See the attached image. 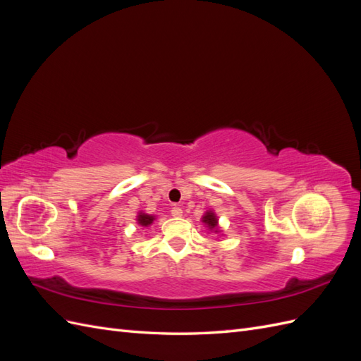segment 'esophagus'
<instances>
[{
  "instance_id": "obj_1",
  "label": "esophagus",
  "mask_w": 361,
  "mask_h": 361,
  "mask_svg": "<svg viewBox=\"0 0 361 361\" xmlns=\"http://www.w3.org/2000/svg\"><path fill=\"white\" fill-rule=\"evenodd\" d=\"M182 207H179V206H174V207H171V215L173 216H176V218H179V216H182Z\"/></svg>"
}]
</instances>
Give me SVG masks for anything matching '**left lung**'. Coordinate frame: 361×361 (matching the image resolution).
<instances>
[{"mask_svg":"<svg viewBox=\"0 0 361 361\" xmlns=\"http://www.w3.org/2000/svg\"><path fill=\"white\" fill-rule=\"evenodd\" d=\"M202 223L204 224V227L207 231L215 233V235H221V228L218 226V216L214 211H206L202 216Z\"/></svg>","mask_w":361,"mask_h":361,"instance_id":"1","label":"left lung"}]
</instances>
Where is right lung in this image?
I'll list each match as a JSON object with an SVG mask.
<instances>
[{"label":"right lung","instance_id":"1","mask_svg":"<svg viewBox=\"0 0 361 361\" xmlns=\"http://www.w3.org/2000/svg\"><path fill=\"white\" fill-rule=\"evenodd\" d=\"M157 220L155 215H150V214H146L143 211H140L137 214V224L141 226V227H149L154 224V221Z\"/></svg>","mask_w":361,"mask_h":361}]
</instances>
